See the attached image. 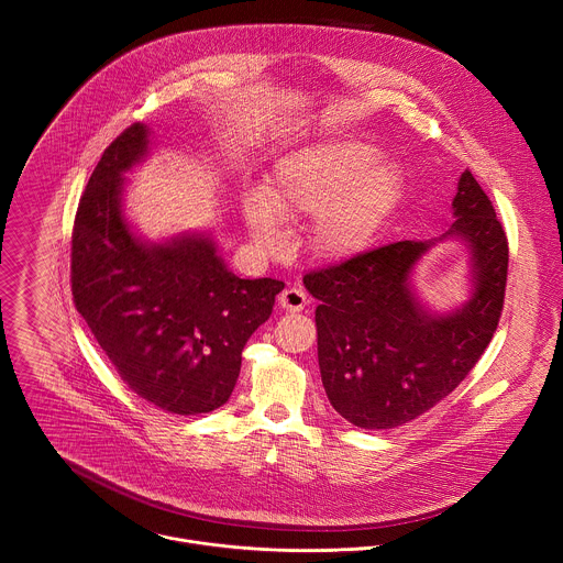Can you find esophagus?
<instances>
[{"mask_svg": "<svg viewBox=\"0 0 563 563\" xmlns=\"http://www.w3.org/2000/svg\"><path fill=\"white\" fill-rule=\"evenodd\" d=\"M278 305L285 311H302V307L307 305V294L300 287H287L280 291Z\"/></svg>", "mask_w": 563, "mask_h": 563, "instance_id": "34e87169", "label": "esophagus"}]
</instances>
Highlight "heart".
Returning a JSON list of instances; mask_svg holds the SVG:
<instances>
[{
	"label": "heart",
	"instance_id": "b5f03b06",
	"mask_svg": "<svg viewBox=\"0 0 563 563\" xmlns=\"http://www.w3.org/2000/svg\"><path fill=\"white\" fill-rule=\"evenodd\" d=\"M369 144L336 140L285 155L263 194L245 200L243 216L254 243L276 254L285 247L282 220L313 218L311 250L347 258L365 250L404 196V174Z\"/></svg>",
	"mask_w": 563,
	"mask_h": 563
}]
</instances>
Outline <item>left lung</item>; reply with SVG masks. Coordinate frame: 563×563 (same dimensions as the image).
Listing matches in <instances>:
<instances>
[{"mask_svg": "<svg viewBox=\"0 0 563 563\" xmlns=\"http://www.w3.org/2000/svg\"><path fill=\"white\" fill-rule=\"evenodd\" d=\"M450 233L465 238L474 296L454 313H428L410 269L428 243L400 240L305 274L318 300V365L334 410L363 430L404 426L443 400L490 345L504 311L508 238L493 200L465 169Z\"/></svg>", "mask_w": 563, "mask_h": 563, "instance_id": "obj_1", "label": "left lung"}]
</instances>
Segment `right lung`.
Wrapping results in <instances>:
<instances>
[{
  "instance_id": "1",
  "label": "right lung",
  "mask_w": 563,
  "mask_h": 563,
  "mask_svg": "<svg viewBox=\"0 0 563 563\" xmlns=\"http://www.w3.org/2000/svg\"><path fill=\"white\" fill-rule=\"evenodd\" d=\"M146 151V126L124 129L79 198L70 291L120 378L146 404L180 417L224 406L243 347L272 316L285 283L233 276L209 238L142 245L122 209V174Z\"/></svg>"
}]
</instances>
